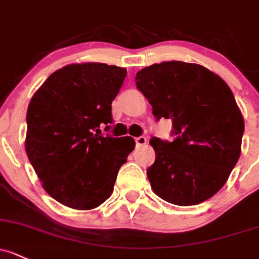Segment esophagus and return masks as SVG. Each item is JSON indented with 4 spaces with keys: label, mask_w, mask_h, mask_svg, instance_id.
<instances>
[{
    "label": "esophagus",
    "mask_w": 259,
    "mask_h": 259,
    "mask_svg": "<svg viewBox=\"0 0 259 259\" xmlns=\"http://www.w3.org/2000/svg\"><path fill=\"white\" fill-rule=\"evenodd\" d=\"M135 143H137V148H140V146L145 145V144L148 143V139L145 137H139L135 139Z\"/></svg>",
    "instance_id": "obj_1"
}]
</instances>
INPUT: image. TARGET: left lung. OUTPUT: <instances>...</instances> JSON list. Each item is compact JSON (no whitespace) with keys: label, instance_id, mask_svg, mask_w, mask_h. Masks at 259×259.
<instances>
[{"label":"left lung","instance_id":"left-lung-1","mask_svg":"<svg viewBox=\"0 0 259 259\" xmlns=\"http://www.w3.org/2000/svg\"><path fill=\"white\" fill-rule=\"evenodd\" d=\"M137 88L156 120L172 121V141L152 138L146 171L159 197L178 206L203 202L221 190L241 155L244 121L230 87L207 68L171 61L137 73Z\"/></svg>","mask_w":259,"mask_h":259}]
</instances>
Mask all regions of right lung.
Listing matches in <instances>:
<instances>
[{
  "label": "right lung",
  "mask_w": 259,
  "mask_h": 259,
  "mask_svg": "<svg viewBox=\"0 0 259 259\" xmlns=\"http://www.w3.org/2000/svg\"><path fill=\"white\" fill-rule=\"evenodd\" d=\"M125 77L126 69L116 65H65L52 73L29 102L27 156L43 189L62 205L75 209L102 205L134 150L133 138L104 137L99 129H110L111 102Z\"/></svg>",
  "instance_id": "1"
}]
</instances>
